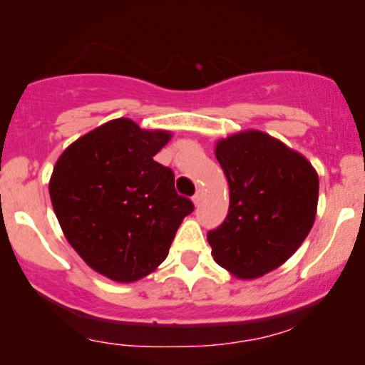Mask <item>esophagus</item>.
<instances>
[{"label":"esophagus","mask_w":365,"mask_h":365,"mask_svg":"<svg viewBox=\"0 0 365 365\" xmlns=\"http://www.w3.org/2000/svg\"><path fill=\"white\" fill-rule=\"evenodd\" d=\"M202 196H204L202 189H199V191H197V192H196V194H194V196H192V202H194V204H196V206H197V204L202 201Z\"/></svg>","instance_id":"34e87169"}]
</instances>
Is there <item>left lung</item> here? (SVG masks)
Wrapping results in <instances>:
<instances>
[{"instance_id":"obj_1","label":"left lung","mask_w":365,"mask_h":365,"mask_svg":"<svg viewBox=\"0 0 365 365\" xmlns=\"http://www.w3.org/2000/svg\"><path fill=\"white\" fill-rule=\"evenodd\" d=\"M216 158L229 184V212L207 232L219 266L241 279L287 261L316 219L319 178L302 154L261 131L221 139Z\"/></svg>"}]
</instances>
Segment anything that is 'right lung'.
Returning a JSON list of instances; mask_svg holds the SVG:
<instances>
[{
    "label": "right lung",
    "mask_w": 365,
    "mask_h": 365,
    "mask_svg": "<svg viewBox=\"0 0 365 365\" xmlns=\"http://www.w3.org/2000/svg\"><path fill=\"white\" fill-rule=\"evenodd\" d=\"M171 139L128 118L84 134L59 156L49 196L74 251L94 271L134 282L168 257L182 219L194 211L174 173L154 156Z\"/></svg>",
    "instance_id": "1"
}]
</instances>
